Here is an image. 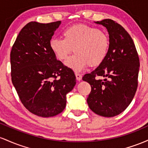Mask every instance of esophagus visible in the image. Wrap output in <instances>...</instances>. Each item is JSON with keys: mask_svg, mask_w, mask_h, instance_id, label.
Here are the masks:
<instances>
[{"mask_svg": "<svg viewBox=\"0 0 148 148\" xmlns=\"http://www.w3.org/2000/svg\"><path fill=\"white\" fill-rule=\"evenodd\" d=\"M75 76H76V79H77V80L78 81H80L81 79H82V75L79 74V73H75Z\"/></svg>", "mask_w": 148, "mask_h": 148, "instance_id": "obj_1", "label": "esophagus"}]
</instances>
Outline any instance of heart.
I'll list each match as a JSON object with an SVG mask.
<instances>
[{
	"label": "heart",
	"mask_w": 148,
	"mask_h": 148,
	"mask_svg": "<svg viewBox=\"0 0 148 148\" xmlns=\"http://www.w3.org/2000/svg\"><path fill=\"white\" fill-rule=\"evenodd\" d=\"M62 38H52L49 47L60 61L66 60L74 51L75 54L66 62L69 67L79 71L89 65L96 67L107 57L110 38L103 30L86 24L71 26L63 31Z\"/></svg>",
	"instance_id": "heart-1"
}]
</instances>
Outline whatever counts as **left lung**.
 Listing matches in <instances>:
<instances>
[{
    "label": "left lung",
    "mask_w": 148,
    "mask_h": 148,
    "mask_svg": "<svg viewBox=\"0 0 148 148\" xmlns=\"http://www.w3.org/2000/svg\"><path fill=\"white\" fill-rule=\"evenodd\" d=\"M96 23L108 31L110 49L105 61L84 75L82 80L92 87L87 99L89 108L99 115L111 117L123 112L134 99L140 61L132 37L120 24L110 19ZM97 76L105 79L96 80Z\"/></svg>",
    "instance_id": "1"
}]
</instances>
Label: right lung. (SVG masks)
I'll list each match as a JSON object with an SVG mask.
<instances>
[{"label":"right lung","instance_id":"add662e5","mask_svg":"<svg viewBox=\"0 0 148 148\" xmlns=\"http://www.w3.org/2000/svg\"><path fill=\"white\" fill-rule=\"evenodd\" d=\"M60 24L28 23L10 52L13 85L24 107L40 117L61 113L66 108V94L76 84L72 70L56 59L49 47Z\"/></svg>","mask_w":148,"mask_h":148}]
</instances>
